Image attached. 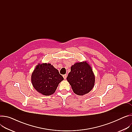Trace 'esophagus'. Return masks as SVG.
I'll use <instances>...</instances> for the list:
<instances>
[{
	"mask_svg": "<svg viewBox=\"0 0 132 132\" xmlns=\"http://www.w3.org/2000/svg\"><path fill=\"white\" fill-rule=\"evenodd\" d=\"M63 78H64V79H65L67 78V75H64L63 76Z\"/></svg>",
	"mask_w": 132,
	"mask_h": 132,
	"instance_id": "1",
	"label": "esophagus"
}]
</instances>
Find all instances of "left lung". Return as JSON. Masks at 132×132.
<instances>
[{"label": "left lung", "instance_id": "obj_1", "mask_svg": "<svg viewBox=\"0 0 132 132\" xmlns=\"http://www.w3.org/2000/svg\"><path fill=\"white\" fill-rule=\"evenodd\" d=\"M75 94L82 96L89 93L94 87L95 77L93 69L86 62H77L71 67L67 78Z\"/></svg>", "mask_w": 132, "mask_h": 132}]
</instances>
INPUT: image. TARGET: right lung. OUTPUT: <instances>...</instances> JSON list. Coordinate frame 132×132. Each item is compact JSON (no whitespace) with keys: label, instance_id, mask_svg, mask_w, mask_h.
Segmentation results:
<instances>
[{"label":"right lung","instance_id":"right-lung-1","mask_svg":"<svg viewBox=\"0 0 132 132\" xmlns=\"http://www.w3.org/2000/svg\"><path fill=\"white\" fill-rule=\"evenodd\" d=\"M63 79L58 70L50 63L37 65L31 76L34 88L45 96L54 94L59 83Z\"/></svg>","mask_w":132,"mask_h":132}]
</instances>
